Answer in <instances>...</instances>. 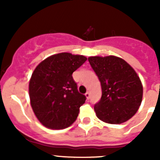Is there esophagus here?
I'll return each instance as SVG.
<instances>
[{
    "label": "esophagus",
    "mask_w": 160,
    "mask_h": 160,
    "mask_svg": "<svg viewBox=\"0 0 160 160\" xmlns=\"http://www.w3.org/2000/svg\"><path fill=\"white\" fill-rule=\"evenodd\" d=\"M85 95H86V97H87V99H89V98H90V92H88V91H87V92L86 93V94H85Z\"/></svg>",
    "instance_id": "esophagus-1"
}]
</instances>
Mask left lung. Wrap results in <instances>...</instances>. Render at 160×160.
Masks as SVG:
<instances>
[{"label":"left lung","mask_w":160,"mask_h":160,"mask_svg":"<svg viewBox=\"0 0 160 160\" xmlns=\"http://www.w3.org/2000/svg\"><path fill=\"white\" fill-rule=\"evenodd\" d=\"M90 66L101 82L102 97L94 105L100 120L120 124L137 112L142 98V86L136 72L115 56L90 57Z\"/></svg>","instance_id":"1"}]
</instances>
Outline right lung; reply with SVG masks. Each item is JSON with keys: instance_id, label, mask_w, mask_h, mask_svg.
Masks as SVG:
<instances>
[{"instance_id": "right-lung-1", "label": "right lung", "mask_w": 160, "mask_h": 160, "mask_svg": "<svg viewBox=\"0 0 160 160\" xmlns=\"http://www.w3.org/2000/svg\"><path fill=\"white\" fill-rule=\"evenodd\" d=\"M87 59L82 55L58 53L34 70L29 85L31 107L45 127L64 129L76 120L87 97L78 92L72 73Z\"/></svg>"}]
</instances>
